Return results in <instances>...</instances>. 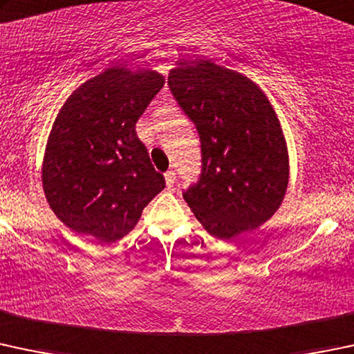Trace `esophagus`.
Returning a JSON list of instances; mask_svg holds the SVG:
<instances>
[{
  "instance_id": "esophagus-1",
  "label": "esophagus",
  "mask_w": 354,
  "mask_h": 354,
  "mask_svg": "<svg viewBox=\"0 0 354 354\" xmlns=\"http://www.w3.org/2000/svg\"><path fill=\"white\" fill-rule=\"evenodd\" d=\"M165 180H166V187H167V188H173L174 183H176V173H174L173 169L166 171Z\"/></svg>"
}]
</instances>
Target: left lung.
<instances>
[{"label": "left lung", "mask_w": 354, "mask_h": 354, "mask_svg": "<svg viewBox=\"0 0 354 354\" xmlns=\"http://www.w3.org/2000/svg\"><path fill=\"white\" fill-rule=\"evenodd\" d=\"M167 84L202 142V174L183 198L203 229L232 239L270 221L288 187V151L261 88L212 61L180 62Z\"/></svg>", "instance_id": "left-lung-1"}]
</instances>
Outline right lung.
<instances>
[{
	"label": "right lung",
	"mask_w": 354,
	"mask_h": 354,
	"mask_svg": "<svg viewBox=\"0 0 354 354\" xmlns=\"http://www.w3.org/2000/svg\"><path fill=\"white\" fill-rule=\"evenodd\" d=\"M165 84L151 69L110 68L81 84L52 125L42 185L54 214L71 230L115 243L165 188L136 124Z\"/></svg>",
	"instance_id": "1"
}]
</instances>
